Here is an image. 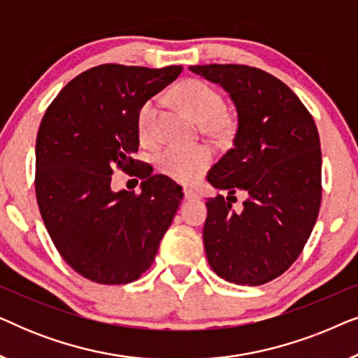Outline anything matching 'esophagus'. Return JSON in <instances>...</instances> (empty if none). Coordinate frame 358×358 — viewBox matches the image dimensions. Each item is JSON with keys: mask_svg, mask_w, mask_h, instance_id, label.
<instances>
[{"mask_svg": "<svg viewBox=\"0 0 358 358\" xmlns=\"http://www.w3.org/2000/svg\"><path fill=\"white\" fill-rule=\"evenodd\" d=\"M184 199L185 200H195V199H199V194L192 189H184Z\"/></svg>", "mask_w": 358, "mask_h": 358, "instance_id": "34e87169", "label": "esophagus"}]
</instances>
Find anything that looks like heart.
<instances>
[{
	"mask_svg": "<svg viewBox=\"0 0 358 358\" xmlns=\"http://www.w3.org/2000/svg\"><path fill=\"white\" fill-rule=\"evenodd\" d=\"M174 99L189 112L210 134H223L229 127L224 115L223 96L202 80L182 81L174 90ZM161 112L159 97H151L140 107L136 115L138 135L143 141H153L158 134V119ZM212 163V151L207 146H169L158 156V168L168 178L182 184L197 180Z\"/></svg>",
	"mask_w": 358,
	"mask_h": 358,
	"instance_id": "heart-1",
	"label": "heart"
}]
</instances>
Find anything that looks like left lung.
<instances>
[{"mask_svg":"<svg viewBox=\"0 0 358 358\" xmlns=\"http://www.w3.org/2000/svg\"><path fill=\"white\" fill-rule=\"evenodd\" d=\"M217 83L238 114L233 148L207 180L228 197L207 202L203 246L210 267L236 285H262L300 256L321 205V145L315 120L295 92L275 76L244 65H195ZM248 194L243 210L229 197Z\"/></svg>","mask_w":358,"mask_h":358,"instance_id":"obj_1","label":"left lung"}]
</instances>
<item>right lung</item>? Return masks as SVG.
<instances>
[{"instance_id": "add662e5", "label": "right lung", "mask_w": 358, "mask_h": 358, "mask_svg": "<svg viewBox=\"0 0 358 358\" xmlns=\"http://www.w3.org/2000/svg\"><path fill=\"white\" fill-rule=\"evenodd\" d=\"M180 71V65L91 68L58 92L38 127V210L62 257L92 282L122 285L148 271L184 197L182 187L143 164L140 194L110 185L115 166L140 164L131 159L140 107Z\"/></svg>"}]
</instances>
